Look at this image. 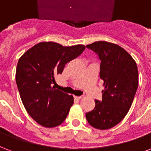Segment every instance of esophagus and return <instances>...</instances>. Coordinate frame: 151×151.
Listing matches in <instances>:
<instances>
[{"label":"esophagus","instance_id":"34e87169","mask_svg":"<svg viewBox=\"0 0 151 151\" xmlns=\"http://www.w3.org/2000/svg\"><path fill=\"white\" fill-rule=\"evenodd\" d=\"M82 97H83V96H74V98L75 99H78V100H80V99H81L82 98Z\"/></svg>","mask_w":151,"mask_h":151}]
</instances>
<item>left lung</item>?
<instances>
[{
	"label": "left lung",
	"instance_id": "1",
	"mask_svg": "<svg viewBox=\"0 0 151 151\" xmlns=\"http://www.w3.org/2000/svg\"><path fill=\"white\" fill-rule=\"evenodd\" d=\"M86 47L98 55L100 78L104 81L102 101H95V108L86 114V119L96 129H110L123 120L132 106L139 86L136 63L112 42L97 41Z\"/></svg>",
	"mask_w": 151,
	"mask_h": 151
}]
</instances>
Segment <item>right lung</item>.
<instances>
[{"mask_svg": "<svg viewBox=\"0 0 151 151\" xmlns=\"http://www.w3.org/2000/svg\"><path fill=\"white\" fill-rule=\"evenodd\" d=\"M85 48L81 44L63 47L41 42L19 58L16 71L19 96L30 116L42 127H57L67 117L73 96L55 88V77Z\"/></svg>", "mask_w": 151, "mask_h": 151, "instance_id": "obj_1", "label": "right lung"}]
</instances>
